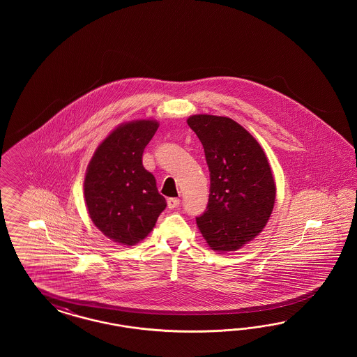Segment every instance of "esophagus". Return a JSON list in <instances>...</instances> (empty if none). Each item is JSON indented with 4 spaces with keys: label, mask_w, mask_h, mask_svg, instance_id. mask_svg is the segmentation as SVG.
Wrapping results in <instances>:
<instances>
[{
    "label": "esophagus",
    "mask_w": 357,
    "mask_h": 357,
    "mask_svg": "<svg viewBox=\"0 0 357 357\" xmlns=\"http://www.w3.org/2000/svg\"><path fill=\"white\" fill-rule=\"evenodd\" d=\"M179 204H181V200H179V199H176V197H170V199H167V206H169L170 209L176 208Z\"/></svg>",
    "instance_id": "34e87169"
}]
</instances>
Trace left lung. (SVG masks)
I'll return each instance as SVG.
<instances>
[{
  "label": "left lung",
  "instance_id": "obj_1",
  "mask_svg": "<svg viewBox=\"0 0 357 357\" xmlns=\"http://www.w3.org/2000/svg\"><path fill=\"white\" fill-rule=\"evenodd\" d=\"M187 124L206 153L211 188L196 224L220 252L236 251L264 229L275 206L276 185L259 142L227 116L192 115Z\"/></svg>",
  "mask_w": 357,
  "mask_h": 357
}]
</instances>
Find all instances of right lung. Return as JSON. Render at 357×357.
<instances>
[{
	"label": "right lung",
	"instance_id": "1",
	"mask_svg": "<svg viewBox=\"0 0 357 357\" xmlns=\"http://www.w3.org/2000/svg\"><path fill=\"white\" fill-rule=\"evenodd\" d=\"M158 128L155 120L120 124L99 144L87 166L84 194L94 225L114 242L133 246L146 237L166 208L142 153Z\"/></svg>",
	"mask_w": 357,
	"mask_h": 357
}]
</instances>
